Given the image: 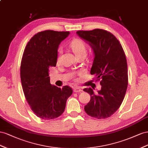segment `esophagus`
Returning a JSON list of instances; mask_svg holds the SVG:
<instances>
[{"label":"esophagus","mask_w":148,"mask_h":148,"mask_svg":"<svg viewBox=\"0 0 148 148\" xmlns=\"http://www.w3.org/2000/svg\"><path fill=\"white\" fill-rule=\"evenodd\" d=\"M73 90L74 92H80L82 91V88L79 87H74Z\"/></svg>","instance_id":"1"}]
</instances>
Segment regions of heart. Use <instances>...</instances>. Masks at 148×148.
I'll return each mask as SVG.
<instances>
[{
    "mask_svg": "<svg viewBox=\"0 0 148 148\" xmlns=\"http://www.w3.org/2000/svg\"><path fill=\"white\" fill-rule=\"evenodd\" d=\"M70 46L71 49H73L75 55L77 58L80 56L85 57L87 53V46L81 40L79 39H75L73 41H71L70 44ZM62 53L61 48H59L58 49V53H59V57L58 59L60 58V56Z\"/></svg>",
    "mask_w": 148,
    "mask_h": 148,
    "instance_id": "heart-1",
    "label": "heart"
}]
</instances>
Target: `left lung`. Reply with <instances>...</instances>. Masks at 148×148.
Segmentation results:
<instances>
[{
    "mask_svg": "<svg viewBox=\"0 0 148 148\" xmlns=\"http://www.w3.org/2000/svg\"><path fill=\"white\" fill-rule=\"evenodd\" d=\"M77 35L91 47L94 59L90 74L100 80L101 89L97 94L92 88L84 91L90 95L84 107L88 115L97 119L112 116L124 99L128 87V67L125 54L116 38L102 29L78 31Z\"/></svg>",
    "mask_w": 148,
    "mask_h": 148,
    "instance_id": "8db88e82",
    "label": "left lung"
}]
</instances>
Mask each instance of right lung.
Returning <instances> with one entry per match:
<instances>
[{"label": "right lung", "instance_id": "1", "mask_svg": "<svg viewBox=\"0 0 148 148\" xmlns=\"http://www.w3.org/2000/svg\"><path fill=\"white\" fill-rule=\"evenodd\" d=\"M69 32L46 30L28 41L23 54L20 77L24 95L33 112L43 120L62 115L67 100L73 94L69 86L62 88L50 84L49 69L55 67L58 49Z\"/></svg>", "mask_w": 148, "mask_h": 148}]
</instances>
